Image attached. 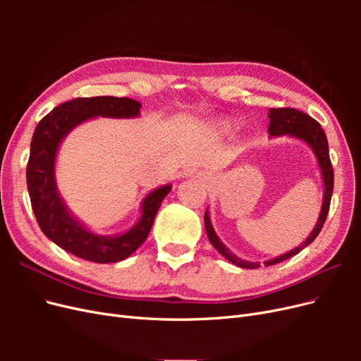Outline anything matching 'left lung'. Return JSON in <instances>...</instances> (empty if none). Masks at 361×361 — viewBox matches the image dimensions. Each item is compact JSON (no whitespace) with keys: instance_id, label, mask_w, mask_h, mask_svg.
Here are the masks:
<instances>
[{"instance_id":"left-lung-1","label":"left lung","mask_w":361,"mask_h":361,"mask_svg":"<svg viewBox=\"0 0 361 361\" xmlns=\"http://www.w3.org/2000/svg\"><path fill=\"white\" fill-rule=\"evenodd\" d=\"M268 134L271 137H277V135H290L295 138H300L307 143L313 152L316 158H318L319 167L322 171V178H324V185H325V192H324V203H322V211L318 218V223H316L313 232L309 235V238L297 247L295 250L289 251L286 255H281L276 259L265 262V267L280 264V262L286 260L295 255H298L302 248L307 247L314 241V238L319 235L321 228L324 227V223L326 220V215H329L330 211V202H331V194L334 188V171L331 166V159H330V152H329V141H326V135L324 133V129L321 125L316 122L314 118L307 116L302 111L295 110V108H271L269 110V126H268ZM204 227H206V233L207 238H209L211 244L220 251V253L227 259L231 260L232 264L241 267V268H259L257 262H247L239 259L235 256L231 250H227V247L218 239V236L214 232V227L209 220V214L207 211L204 212Z\"/></svg>"}]
</instances>
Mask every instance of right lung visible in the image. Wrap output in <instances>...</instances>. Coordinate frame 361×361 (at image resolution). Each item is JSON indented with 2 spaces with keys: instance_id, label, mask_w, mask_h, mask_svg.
Listing matches in <instances>:
<instances>
[{
  "instance_id": "right-lung-1",
  "label": "right lung",
  "mask_w": 361,
  "mask_h": 361,
  "mask_svg": "<svg viewBox=\"0 0 361 361\" xmlns=\"http://www.w3.org/2000/svg\"><path fill=\"white\" fill-rule=\"evenodd\" d=\"M140 102L129 97H76L54 108L40 120L32 134L27 164L32 212L40 231L73 256L96 264H111L129 257L146 241L161 202L171 190V185H166L152 191L143 202L140 221L118 236H99L87 231L69 214L57 192L54 166L57 149L69 130L96 116L135 117L140 114Z\"/></svg>"
}]
</instances>
